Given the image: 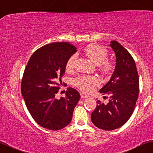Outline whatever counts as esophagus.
<instances>
[{
	"label": "esophagus",
	"mask_w": 153,
	"mask_h": 153,
	"mask_svg": "<svg viewBox=\"0 0 153 153\" xmlns=\"http://www.w3.org/2000/svg\"><path fill=\"white\" fill-rule=\"evenodd\" d=\"M80 96H81V98H82V99H85V98L89 97V95H88V94H86L85 93H80Z\"/></svg>",
	"instance_id": "obj_1"
}]
</instances>
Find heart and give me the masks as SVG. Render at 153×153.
<instances>
[{
	"label": "heart",
	"mask_w": 153,
	"mask_h": 153,
	"mask_svg": "<svg viewBox=\"0 0 153 153\" xmlns=\"http://www.w3.org/2000/svg\"><path fill=\"white\" fill-rule=\"evenodd\" d=\"M85 52L92 62L100 65V68L104 73H109L112 68V64L110 61H107V50L101 46L96 44H90L86 46ZM77 56L75 54L69 57L67 60L65 68L67 71H72L75 67V61ZM100 84L99 79L94 76H78L74 80V85L84 92H91L93 90L97 85Z\"/></svg>",
	"instance_id": "b5f03b06"
}]
</instances>
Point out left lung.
Segmentation results:
<instances>
[{
    "label": "left lung",
    "mask_w": 153,
    "mask_h": 153,
    "mask_svg": "<svg viewBox=\"0 0 153 153\" xmlns=\"http://www.w3.org/2000/svg\"><path fill=\"white\" fill-rule=\"evenodd\" d=\"M116 55V67L109 82L100 90L109 94L107 104L97 101L91 114L95 126L105 131L120 128L132 115L139 94V77L136 63L129 52L117 41L109 44Z\"/></svg>",
    "instance_id": "obj_1"
}]
</instances>
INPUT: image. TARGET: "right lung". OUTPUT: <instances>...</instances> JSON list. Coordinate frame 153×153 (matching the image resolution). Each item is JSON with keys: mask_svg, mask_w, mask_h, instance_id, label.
I'll use <instances>...</instances> for the list:
<instances>
[{"mask_svg": "<svg viewBox=\"0 0 153 153\" xmlns=\"http://www.w3.org/2000/svg\"><path fill=\"white\" fill-rule=\"evenodd\" d=\"M77 51L68 42H54L36 50L29 60L21 84L27 108L34 121L43 128L57 131L71 123L73 110L80 98L68 88L65 97L56 95L62 85L67 60Z\"/></svg>", "mask_w": 153, "mask_h": 153, "instance_id": "1", "label": "right lung"}]
</instances>
